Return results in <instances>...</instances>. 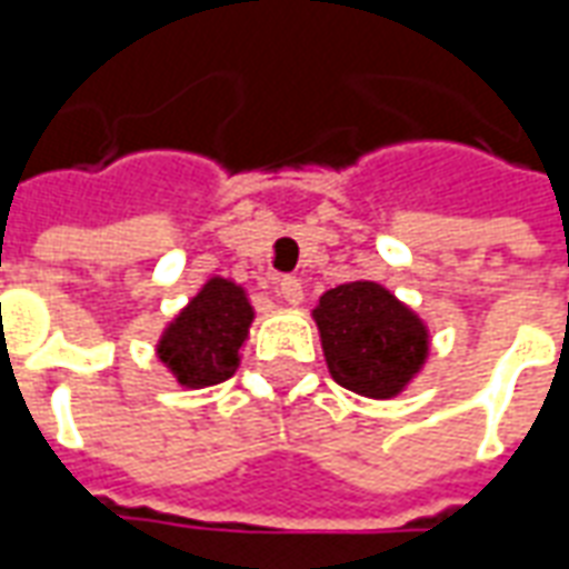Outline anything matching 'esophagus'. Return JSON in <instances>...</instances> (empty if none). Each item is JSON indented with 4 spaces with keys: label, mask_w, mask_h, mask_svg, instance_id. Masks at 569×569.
I'll return each mask as SVG.
<instances>
[{
    "label": "esophagus",
    "mask_w": 569,
    "mask_h": 569,
    "mask_svg": "<svg viewBox=\"0 0 569 569\" xmlns=\"http://www.w3.org/2000/svg\"><path fill=\"white\" fill-rule=\"evenodd\" d=\"M280 298H283L286 305H301V298H305V289H301V283H298L296 277H283L280 280Z\"/></svg>",
    "instance_id": "1"
}]
</instances>
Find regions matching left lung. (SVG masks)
I'll return each mask as SVG.
<instances>
[{"instance_id":"left-lung-1","label":"left lung","mask_w":569,"mask_h":569,"mask_svg":"<svg viewBox=\"0 0 569 569\" xmlns=\"http://www.w3.org/2000/svg\"><path fill=\"white\" fill-rule=\"evenodd\" d=\"M335 383L369 399H396L429 359L432 335L418 310L375 280L326 289L310 310Z\"/></svg>"}]
</instances>
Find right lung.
<instances>
[{
	"instance_id": "1",
	"label": "right lung",
	"mask_w": 569,
	"mask_h": 569,
	"mask_svg": "<svg viewBox=\"0 0 569 569\" xmlns=\"http://www.w3.org/2000/svg\"><path fill=\"white\" fill-rule=\"evenodd\" d=\"M256 320L249 292L231 277L212 273L158 335L154 357L182 390L228 381L240 369Z\"/></svg>"
}]
</instances>
